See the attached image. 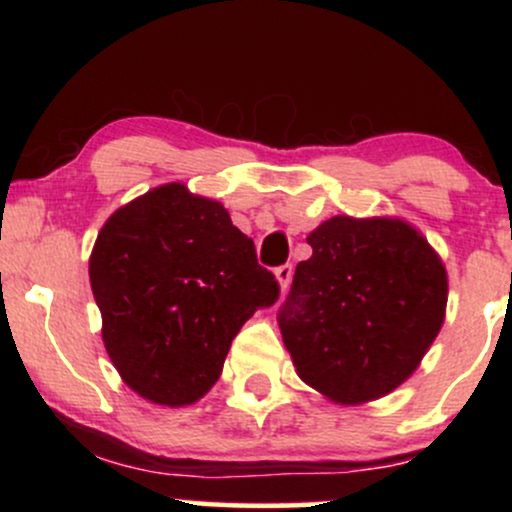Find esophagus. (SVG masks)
Wrapping results in <instances>:
<instances>
[{
	"label": "esophagus",
	"mask_w": 512,
	"mask_h": 512,
	"mask_svg": "<svg viewBox=\"0 0 512 512\" xmlns=\"http://www.w3.org/2000/svg\"><path fill=\"white\" fill-rule=\"evenodd\" d=\"M274 276H276V281H279L281 291H286V289H289V284H291L293 267H291V264H281V267L274 269Z\"/></svg>",
	"instance_id": "1"
}]
</instances>
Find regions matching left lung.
I'll return each mask as SVG.
<instances>
[{"mask_svg": "<svg viewBox=\"0 0 512 512\" xmlns=\"http://www.w3.org/2000/svg\"><path fill=\"white\" fill-rule=\"evenodd\" d=\"M279 310L303 383L332 402L385 397L419 368L448 305V272L402 219L332 216L308 236Z\"/></svg>", "mask_w": 512, "mask_h": 512, "instance_id": "8db88e82", "label": "left lung"}]
</instances>
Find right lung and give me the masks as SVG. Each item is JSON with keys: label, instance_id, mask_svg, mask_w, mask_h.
Returning a JSON list of instances; mask_svg holds the SVG:
<instances>
[{"label": "right lung", "instance_id": "add662e5", "mask_svg": "<svg viewBox=\"0 0 512 512\" xmlns=\"http://www.w3.org/2000/svg\"><path fill=\"white\" fill-rule=\"evenodd\" d=\"M88 276L110 361L137 395L163 407L207 395L240 327L279 298L274 274L223 204L182 182L117 209L98 233Z\"/></svg>", "mask_w": 512, "mask_h": 512}]
</instances>
